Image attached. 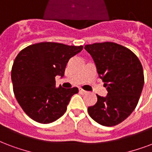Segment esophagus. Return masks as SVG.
<instances>
[{
  "mask_svg": "<svg viewBox=\"0 0 152 152\" xmlns=\"http://www.w3.org/2000/svg\"><path fill=\"white\" fill-rule=\"evenodd\" d=\"M79 92H80V94H86L88 93L87 91H84V90H83V89H79Z\"/></svg>",
  "mask_w": 152,
  "mask_h": 152,
  "instance_id": "esophagus-1",
  "label": "esophagus"
}]
</instances>
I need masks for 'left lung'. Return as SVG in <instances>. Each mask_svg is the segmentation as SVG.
I'll return each instance as SVG.
<instances>
[{
  "mask_svg": "<svg viewBox=\"0 0 152 152\" xmlns=\"http://www.w3.org/2000/svg\"><path fill=\"white\" fill-rule=\"evenodd\" d=\"M108 92L97 94L96 104L88 107L91 118L102 126H113L126 119L136 107L144 84L142 64L128 48L110 42L86 45Z\"/></svg>",
  "mask_w": 152,
  "mask_h": 152,
  "instance_id": "1",
  "label": "left lung"
}]
</instances>
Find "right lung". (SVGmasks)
<instances>
[{"label": "right lung", "mask_w": 152, "mask_h": 152, "mask_svg": "<svg viewBox=\"0 0 152 152\" xmlns=\"http://www.w3.org/2000/svg\"><path fill=\"white\" fill-rule=\"evenodd\" d=\"M83 48L45 42L20 50L13 61L11 77L16 99L29 118L46 124L65 114L78 89L56 88L55 77L63 76L69 58Z\"/></svg>", "instance_id": "obj_1"}]
</instances>
